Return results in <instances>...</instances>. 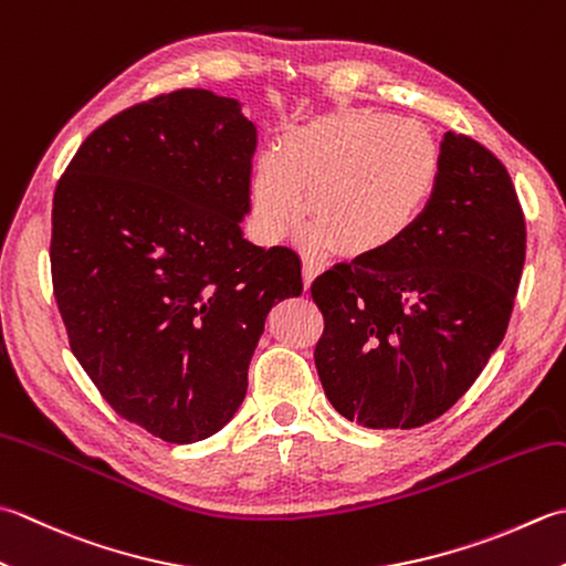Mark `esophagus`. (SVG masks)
<instances>
[{"instance_id":"obj_1","label":"esophagus","mask_w":566,"mask_h":566,"mask_svg":"<svg viewBox=\"0 0 566 566\" xmlns=\"http://www.w3.org/2000/svg\"><path fill=\"white\" fill-rule=\"evenodd\" d=\"M318 272H321V262L314 260V258H308V254H304V286H306V290L312 286V282L316 280Z\"/></svg>"}]
</instances>
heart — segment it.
Segmentation results:
<instances>
[{"instance_id":"obj_1","label":"heart","mask_w":566,"mask_h":566,"mask_svg":"<svg viewBox=\"0 0 566 566\" xmlns=\"http://www.w3.org/2000/svg\"><path fill=\"white\" fill-rule=\"evenodd\" d=\"M441 161L434 142L387 115L324 119L264 154L252 179V223L264 242L296 232L306 242L375 258L395 250L434 201Z\"/></svg>"}]
</instances>
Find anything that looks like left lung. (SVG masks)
<instances>
[{
    "label": "left lung",
    "mask_w": 566,
    "mask_h": 566,
    "mask_svg": "<svg viewBox=\"0 0 566 566\" xmlns=\"http://www.w3.org/2000/svg\"><path fill=\"white\" fill-rule=\"evenodd\" d=\"M429 210L395 250L316 276L314 360L336 412L415 429L447 412L501 346L525 264V218L505 166L447 132Z\"/></svg>",
    "instance_id": "1"
}]
</instances>
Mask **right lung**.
Returning <instances> with one entry per match:
<instances>
[{"mask_svg": "<svg viewBox=\"0 0 566 566\" xmlns=\"http://www.w3.org/2000/svg\"><path fill=\"white\" fill-rule=\"evenodd\" d=\"M258 127L203 87L107 119L53 196V294L107 405L171 444L223 429L264 318L302 294L290 248L242 238Z\"/></svg>", "mask_w": 566, "mask_h": 566, "instance_id": "obj_1", "label": "right lung"}]
</instances>
